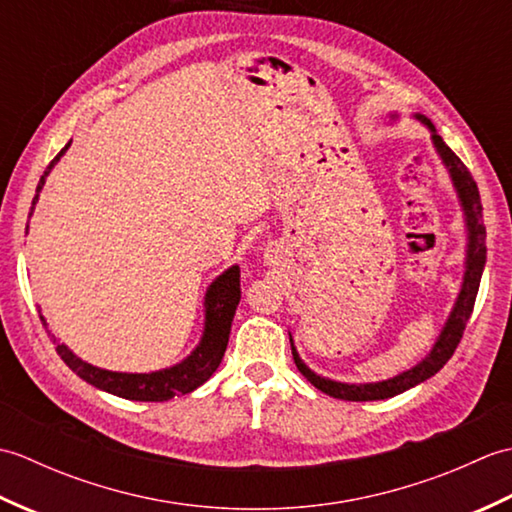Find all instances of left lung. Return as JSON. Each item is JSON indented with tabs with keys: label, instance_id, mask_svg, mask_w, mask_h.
<instances>
[{
	"label": "left lung",
	"instance_id": "obj_1",
	"mask_svg": "<svg viewBox=\"0 0 512 512\" xmlns=\"http://www.w3.org/2000/svg\"><path fill=\"white\" fill-rule=\"evenodd\" d=\"M418 118L431 129L433 145H436L444 165L449 167L453 184H455V189H458V195H460L464 213H466V224H469V255H466L464 284H462V290H460L458 303H455L451 317H449L447 325H444L440 339H438L436 347L431 350V354L424 358L422 363H418L416 367L409 369V372H402L400 376L391 378V380H383V383L347 385V383H334V380L317 376L301 363V358L295 350V343H292V336H290L292 358H295L299 372L306 376L314 387L321 389L323 394H328L332 398L352 400V402L383 400V398H391L396 394H402V391L416 387L418 383H422V380H427L433 374H438L440 369L447 365L449 358L453 356L455 347L460 345L462 334L466 330V323H469V319H471L477 290H480L482 270H484V264H486V226L482 222L480 191H477V184L469 173V169H466L464 162L447 147V143H444L442 136L436 132V127H433L429 118H424V116H418Z\"/></svg>",
	"mask_w": 512,
	"mask_h": 512
}]
</instances>
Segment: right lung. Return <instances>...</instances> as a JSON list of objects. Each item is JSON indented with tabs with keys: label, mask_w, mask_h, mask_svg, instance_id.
<instances>
[{
	"label": "right lung",
	"mask_w": 512,
	"mask_h": 512,
	"mask_svg": "<svg viewBox=\"0 0 512 512\" xmlns=\"http://www.w3.org/2000/svg\"><path fill=\"white\" fill-rule=\"evenodd\" d=\"M70 147V143L65 145L54 160L48 165V169L43 171V176L37 184V195L32 198L30 206V215L32 209H35L39 191L46 182V176L50 169L54 167L63 151ZM28 231V226H26ZM239 297H242V290H239V268L233 266L228 268L224 275L217 277L211 288L206 290V325H204V336L200 345L195 347L193 354L182 361L176 367L169 369H160V372H151V374H123V372H107V369H99L90 363L81 361L79 356H74L65 345H57V352L63 358V363L68 365L76 376H81L85 383H90L94 387H99L103 391H110L114 396H121L127 400H143V402H162L169 400L173 396H182L189 394V391L198 389L204 385L206 380L213 376V372L222 363V356L226 352L228 345V334H231V323L235 317ZM39 319L46 328L48 336L54 341V336L48 330L46 319L41 317L39 310Z\"/></svg>",
	"instance_id": "1"
}]
</instances>
